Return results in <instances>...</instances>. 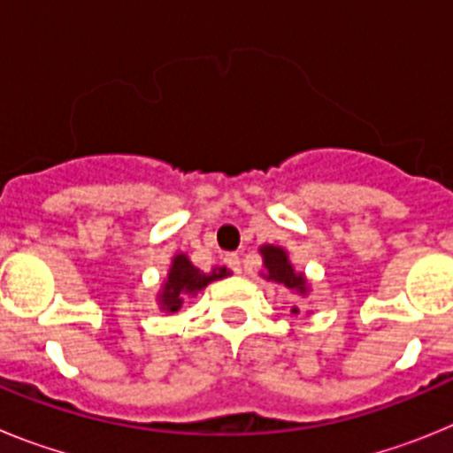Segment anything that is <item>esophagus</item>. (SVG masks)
<instances>
[{
	"mask_svg": "<svg viewBox=\"0 0 453 453\" xmlns=\"http://www.w3.org/2000/svg\"><path fill=\"white\" fill-rule=\"evenodd\" d=\"M224 263H226V265H229L235 274H240V272H242V261H240L238 254H226L224 256Z\"/></svg>",
	"mask_w": 453,
	"mask_h": 453,
	"instance_id": "obj_1",
	"label": "esophagus"
}]
</instances>
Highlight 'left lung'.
<instances>
[{"mask_svg":"<svg viewBox=\"0 0 453 453\" xmlns=\"http://www.w3.org/2000/svg\"><path fill=\"white\" fill-rule=\"evenodd\" d=\"M263 263H265V279L267 281L283 283L290 290L306 292V279L302 274H295L292 265L288 263V256L281 247H272L265 245L261 250ZM292 313H297V308H292Z\"/></svg>","mask_w":453,"mask_h":453,"instance_id":"1","label":"left lung"}]
</instances>
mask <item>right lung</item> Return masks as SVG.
Instances as JSON below:
<instances>
[{
  "mask_svg": "<svg viewBox=\"0 0 453 453\" xmlns=\"http://www.w3.org/2000/svg\"><path fill=\"white\" fill-rule=\"evenodd\" d=\"M222 276H226L224 267H215L211 274H206V272L197 270V267L192 265L186 254L174 256L170 274H167V281L163 286V295L158 299L161 308L167 311V313H177L179 308H181L183 299H186V295H195V292L206 288L215 279H222Z\"/></svg>",
  "mask_w": 453,
  "mask_h": 453,
  "instance_id": "1",
  "label": "right lung"
}]
</instances>
